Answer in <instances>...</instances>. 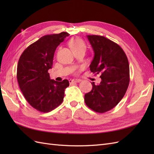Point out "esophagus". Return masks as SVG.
Returning a JSON list of instances; mask_svg holds the SVG:
<instances>
[{
    "instance_id": "obj_1",
    "label": "esophagus",
    "mask_w": 154,
    "mask_h": 154,
    "mask_svg": "<svg viewBox=\"0 0 154 154\" xmlns=\"http://www.w3.org/2000/svg\"><path fill=\"white\" fill-rule=\"evenodd\" d=\"M80 82H81V80H80V79H72V80H69V83H71V84H72V83H78Z\"/></svg>"
}]
</instances>
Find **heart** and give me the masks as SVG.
I'll use <instances>...</instances> for the list:
<instances>
[{
    "label": "heart",
    "mask_w": 154,
    "mask_h": 154,
    "mask_svg": "<svg viewBox=\"0 0 154 154\" xmlns=\"http://www.w3.org/2000/svg\"><path fill=\"white\" fill-rule=\"evenodd\" d=\"M71 46L72 49L79 48H85V45L80 39H75L71 42Z\"/></svg>",
    "instance_id": "1"
}]
</instances>
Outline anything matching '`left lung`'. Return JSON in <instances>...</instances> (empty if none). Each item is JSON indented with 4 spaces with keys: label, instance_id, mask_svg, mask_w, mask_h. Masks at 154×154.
<instances>
[{
    "label": "left lung",
    "instance_id": "left-lung-1",
    "mask_svg": "<svg viewBox=\"0 0 154 154\" xmlns=\"http://www.w3.org/2000/svg\"><path fill=\"white\" fill-rule=\"evenodd\" d=\"M94 51L91 71L101 74L98 85L91 82L92 89L85 94V104L96 112L112 109L122 100L130 82L127 55L116 43L103 36L87 35Z\"/></svg>",
    "mask_w": 154,
    "mask_h": 154
}]
</instances>
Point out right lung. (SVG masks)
I'll return each instance as SVG.
<instances>
[{
  "label": "right lung",
  "instance_id": "right-lung-1",
  "mask_svg": "<svg viewBox=\"0 0 154 154\" xmlns=\"http://www.w3.org/2000/svg\"><path fill=\"white\" fill-rule=\"evenodd\" d=\"M69 34L45 35L28 46L22 53L17 66V78L23 95L29 105L42 112H48L62 103L67 80H51L54 53Z\"/></svg>",
  "mask_w": 154,
  "mask_h": 154
}]
</instances>
